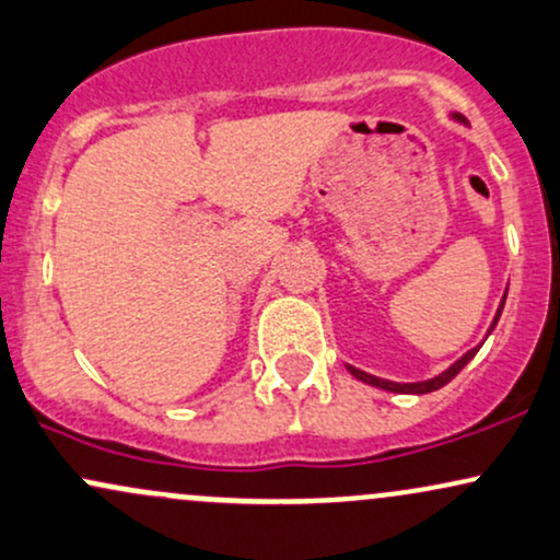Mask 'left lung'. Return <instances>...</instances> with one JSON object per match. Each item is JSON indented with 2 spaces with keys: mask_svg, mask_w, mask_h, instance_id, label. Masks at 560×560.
Segmentation results:
<instances>
[{
  "mask_svg": "<svg viewBox=\"0 0 560 560\" xmlns=\"http://www.w3.org/2000/svg\"><path fill=\"white\" fill-rule=\"evenodd\" d=\"M503 304H505V299H503ZM503 304H501V308H498L495 319H492V327H495V325H498V319H501ZM492 327H490V330H492ZM477 351H479V346H477V348H471V351H466L464 357L458 359L456 364L451 366V370H445L443 374H438V377H432V380H424V383H390V380H380V377H374V374L361 372V370H357V366H348V372H351L353 377H357V380H361V383L374 385V387H383V390H390V393H413V396H422V393L440 390V387H443V385H448L451 380L456 377V374L462 372L464 366L469 364V361L477 357Z\"/></svg>",
  "mask_w": 560,
  "mask_h": 560,
  "instance_id": "left-lung-1",
  "label": "left lung"
}]
</instances>
